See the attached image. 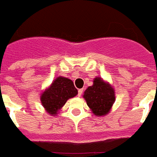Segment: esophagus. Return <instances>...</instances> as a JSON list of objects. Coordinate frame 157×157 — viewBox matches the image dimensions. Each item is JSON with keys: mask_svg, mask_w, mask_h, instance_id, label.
<instances>
[{"mask_svg": "<svg viewBox=\"0 0 157 157\" xmlns=\"http://www.w3.org/2000/svg\"><path fill=\"white\" fill-rule=\"evenodd\" d=\"M83 91H84L83 89H79L78 91V97H80V96L82 95V93H83Z\"/></svg>", "mask_w": 157, "mask_h": 157, "instance_id": "obj_1", "label": "esophagus"}]
</instances>
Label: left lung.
<instances>
[{"label": "left lung", "mask_w": 157, "mask_h": 157, "mask_svg": "<svg viewBox=\"0 0 157 157\" xmlns=\"http://www.w3.org/2000/svg\"><path fill=\"white\" fill-rule=\"evenodd\" d=\"M83 97L92 113L101 117L110 112L115 102V91L109 83L95 78L93 85L86 89Z\"/></svg>", "instance_id": "8db88e82"}]
</instances>
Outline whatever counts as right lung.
Returning <instances> with one entry per match:
<instances>
[{
    "label": "right lung",
    "instance_id": "1",
    "mask_svg": "<svg viewBox=\"0 0 157 157\" xmlns=\"http://www.w3.org/2000/svg\"><path fill=\"white\" fill-rule=\"evenodd\" d=\"M78 94L73 82L65 77H58L47 89L42 92L40 101L43 107L51 115H57L66 101Z\"/></svg>",
    "mask_w": 157,
    "mask_h": 157
}]
</instances>
